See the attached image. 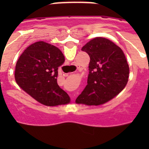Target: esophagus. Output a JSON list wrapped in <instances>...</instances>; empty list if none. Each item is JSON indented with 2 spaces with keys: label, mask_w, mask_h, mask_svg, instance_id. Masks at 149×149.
<instances>
[{
  "label": "esophagus",
  "mask_w": 149,
  "mask_h": 149,
  "mask_svg": "<svg viewBox=\"0 0 149 149\" xmlns=\"http://www.w3.org/2000/svg\"><path fill=\"white\" fill-rule=\"evenodd\" d=\"M77 70H79V69H80V68H81V67H80V66H78V65H77Z\"/></svg>",
  "instance_id": "esophagus-1"
}]
</instances>
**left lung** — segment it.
Returning a JSON list of instances; mask_svg holds the SVG:
<instances>
[{
    "label": "left lung",
    "mask_w": 149,
    "mask_h": 149,
    "mask_svg": "<svg viewBox=\"0 0 149 149\" xmlns=\"http://www.w3.org/2000/svg\"><path fill=\"white\" fill-rule=\"evenodd\" d=\"M90 57L87 85L77 104L99 105L113 98L125 87L129 66L119 46L105 38L92 39L81 48Z\"/></svg>",
    "instance_id": "obj_1"
}]
</instances>
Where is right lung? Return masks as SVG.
<instances>
[{
	"mask_svg": "<svg viewBox=\"0 0 149 149\" xmlns=\"http://www.w3.org/2000/svg\"><path fill=\"white\" fill-rule=\"evenodd\" d=\"M65 61L62 51L42 41L27 47L15 65L18 85L46 106L66 104L70 98L57 84L58 67Z\"/></svg>",
	"mask_w": 149,
	"mask_h": 149,
	"instance_id": "obj_1",
	"label": "right lung"
}]
</instances>
